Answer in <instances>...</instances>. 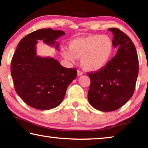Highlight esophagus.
Returning a JSON list of instances; mask_svg holds the SVG:
<instances>
[{
  "label": "esophagus",
  "instance_id": "obj_1",
  "mask_svg": "<svg viewBox=\"0 0 148 148\" xmlns=\"http://www.w3.org/2000/svg\"><path fill=\"white\" fill-rule=\"evenodd\" d=\"M77 74H78V76H82V75L83 74V72H81L80 70H78V71H77Z\"/></svg>",
  "mask_w": 148,
  "mask_h": 148
}]
</instances>
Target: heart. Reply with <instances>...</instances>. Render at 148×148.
<instances>
[{
    "mask_svg": "<svg viewBox=\"0 0 148 148\" xmlns=\"http://www.w3.org/2000/svg\"><path fill=\"white\" fill-rule=\"evenodd\" d=\"M69 48L63 52L66 59L74 62L81 57L82 67L86 71L94 72L102 70L110 62L114 44L110 37L95 34L72 40Z\"/></svg>",
    "mask_w": 148,
    "mask_h": 148,
    "instance_id": "1",
    "label": "heart"
}]
</instances>
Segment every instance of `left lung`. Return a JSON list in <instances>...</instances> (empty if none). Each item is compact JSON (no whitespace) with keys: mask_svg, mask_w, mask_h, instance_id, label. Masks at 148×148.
<instances>
[{"mask_svg":"<svg viewBox=\"0 0 148 148\" xmlns=\"http://www.w3.org/2000/svg\"><path fill=\"white\" fill-rule=\"evenodd\" d=\"M116 54L103 69L88 73L91 83L88 98L90 105L102 112H111L124 105L133 95L137 81L139 63L131 39L122 30L111 28Z\"/></svg>","mask_w":148,"mask_h":148,"instance_id":"8db88e82","label":"left lung"}]
</instances>
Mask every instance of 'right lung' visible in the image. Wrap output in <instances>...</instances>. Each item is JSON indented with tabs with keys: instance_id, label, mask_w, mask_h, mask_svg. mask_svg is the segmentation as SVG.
<instances>
[{
	"instance_id": "right-lung-1",
	"label": "right lung",
	"mask_w": 148,
	"mask_h": 148,
	"mask_svg": "<svg viewBox=\"0 0 148 148\" xmlns=\"http://www.w3.org/2000/svg\"><path fill=\"white\" fill-rule=\"evenodd\" d=\"M64 35L62 30H37L20 41L13 55L10 71L15 90L34 108L50 110L60 105L68 86L77 76L75 68H64L56 59L36 54L38 40L58 50L56 40Z\"/></svg>"
}]
</instances>
